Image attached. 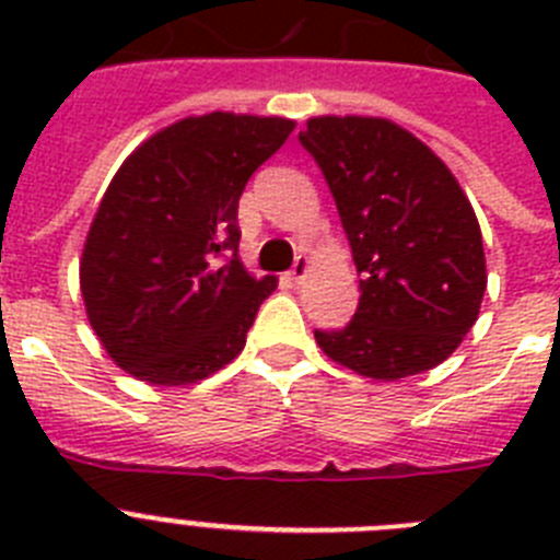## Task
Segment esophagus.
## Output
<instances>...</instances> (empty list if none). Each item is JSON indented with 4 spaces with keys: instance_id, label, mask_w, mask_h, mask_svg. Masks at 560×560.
<instances>
[{
    "instance_id": "obj_1",
    "label": "esophagus",
    "mask_w": 560,
    "mask_h": 560,
    "mask_svg": "<svg viewBox=\"0 0 560 560\" xmlns=\"http://www.w3.org/2000/svg\"><path fill=\"white\" fill-rule=\"evenodd\" d=\"M308 269H311V257L308 255H296V260H294V266H291V280H294V283H303L305 280V275H308Z\"/></svg>"
}]
</instances>
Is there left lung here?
Wrapping results in <instances>:
<instances>
[{"instance_id":"obj_1","label":"left lung","mask_w":560,"mask_h":560,"mask_svg":"<svg viewBox=\"0 0 560 560\" xmlns=\"http://www.w3.org/2000/svg\"><path fill=\"white\" fill-rule=\"evenodd\" d=\"M300 142L361 275L353 319L314 330L316 345L368 378L438 368L474 328L488 285L471 201L440 156L384 117H311Z\"/></svg>"}]
</instances>
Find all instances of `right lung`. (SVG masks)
Segmentation results:
<instances>
[{
    "instance_id": "1",
    "label": "right lung",
    "mask_w": 560,
    "mask_h": 560,
    "mask_svg": "<svg viewBox=\"0 0 560 560\" xmlns=\"http://www.w3.org/2000/svg\"><path fill=\"white\" fill-rule=\"evenodd\" d=\"M291 131L283 117H187L114 173L83 246L81 294L133 378L196 384L244 350L277 280H255L237 257V199Z\"/></svg>"
}]
</instances>
